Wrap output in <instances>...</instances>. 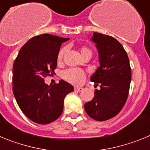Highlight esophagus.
Listing matches in <instances>:
<instances>
[{"instance_id": "obj_1", "label": "esophagus", "mask_w": 150, "mask_h": 150, "mask_svg": "<svg viewBox=\"0 0 150 150\" xmlns=\"http://www.w3.org/2000/svg\"><path fill=\"white\" fill-rule=\"evenodd\" d=\"M82 90H83V88H82V87H77V86L74 87V91H81Z\"/></svg>"}]
</instances>
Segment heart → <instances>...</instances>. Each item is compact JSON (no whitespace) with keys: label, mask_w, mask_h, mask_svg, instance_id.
<instances>
[{"label":"heart","mask_w":150,"mask_h":150,"mask_svg":"<svg viewBox=\"0 0 150 150\" xmlns=\"http://www.w3.org/2000/svg\"><path fill=\"white\" fill-rule=\"evenodd\" d=\"M80 53L83 59L87 56H91V50H90L87 46H82L79 49ZM66 52L65 47H62L59 51V53L57 55V61L58 62H61L63 59V56ZM63 78L65 79L66 81L69 83H72V84L79 85L82 83L86 77V73L81 70V69L78 68H69L65 70L62 74Z\"/></svg>","instance_id":"1"}]
</instances>
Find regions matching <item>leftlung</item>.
<instances>
[{"label": "left lung", "instance_id": "obj_1", "mask_svg": "<svg viewBox=\"0 0 150 150\" xmlns=\"http://www.w3.org/2000/svg\"><path fill=\"white\" fill-rule=\"evenodd\" d=\"M91 40L98 50L100 66L91 76V82L100 86L95 96L84 104L85 110L97 121L116 116L124 107L128 96L132 70L122 45L114 38L94 32Z\"/></svg>", "mask_w": 150, "mask_h": 150}]
</instances>
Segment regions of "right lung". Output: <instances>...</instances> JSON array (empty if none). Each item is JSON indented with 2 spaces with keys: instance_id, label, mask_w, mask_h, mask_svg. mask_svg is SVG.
<instances>
[{
  "instance_id": "1",
  "label": "right lung",
  "mask_w": 150,
  "mask_h": 150,
  "mask_svg": "<svg viewBox=\"0 0 150 150\" xmlns=\"http://www.w3.org/2000/svg\"><path fill=\"white\" fill-rule=\"evenodd\" d=\"M69 38L43 34L30 38L19 50L13 67V91L18 107L31 121L46 125L62 113L66 95L74 91L61 79L48 86L46 76L55 74L57 55Z\"/></svg>"
}]
</instances>
